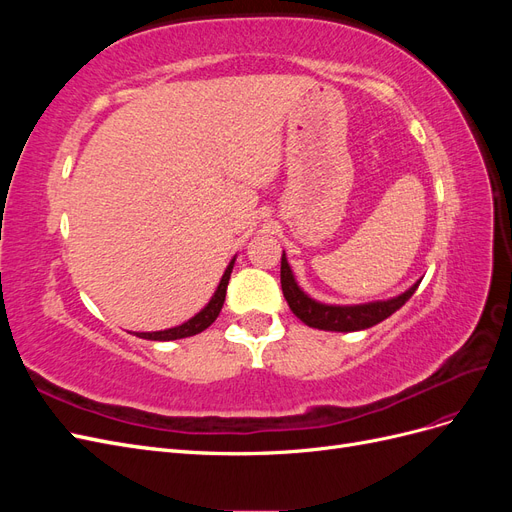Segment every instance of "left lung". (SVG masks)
I'll use <instances>...</instances> for the list:
<instances>
[{"instance_id":"1","label":"left lung","mask_w":512,"mask_h":512,"mask_svg":"<svg viewBox=\"0 0 512 512\" xmlns=\"http://www.w3.org/2000/svg\"><path fill=\"white\" fill-rule=\"evenodd\" d=\"M280 277H282L284 299L288 301V307L292 309L294 316H297L301 322H305L307 327H314L320 331H339V333L363 331V329L374 327V324L395 314L397 309L412 297L418 284H421L416 282L406 292H401L399 297H393L389 301H374V303H363V305H327L307 297V294L299 288L286 260V254H282Z\"/></svg>"}]
</instances>
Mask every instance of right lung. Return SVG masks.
<instances>
[{"mask_svg": "<svg viewBox=\"0 0 512 512\" xmlns=\"http://www.w3.org/2000/svg\"><path fill=\"white\" fill-rule=\"evenodd\" d=\"M232 267H235V258H232L228 262V267L222 275V280L218 284V290L213 292L211 301L200 309V312L190 318L188 322L179 324V327H173V329H166V331H153V333H134L136 337H143V339H151V342H170V339H183V337H192L196 333H203L205 329H209L211 324L215 322V318L220 316L222 312V305H224V299H226V288H228V280H230V273H232Z\"/></svg>", "mask_w": 512, "mask_h": 512, "instance_id": "obj_1", "label": "right lung"}]
</instances>
